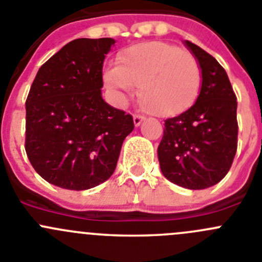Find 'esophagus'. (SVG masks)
<instances>
[{
  "instance_id": "obj_1",
  "label": "esophagus",
  "mask_w": 262,
  "mask_h": 262,
  "mask_svg": "<svg viewBox=\"0 0 262 262\" xmlns=\"http://www.w3.org/2000/svg\"><path fill=\"white\" fill-rule=\"evenodd\" d=\"M143 121H144V117H141V116H134V124H135L136 127L140 126L141 122H143Z\"/></svg>"
}]
</instances>
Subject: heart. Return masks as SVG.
<instances>
[{
    "instance_id": "heart-1",
    "label": "heart",
    "mask_w": 262,
    "mask_h": 262,
    "mask_svg": "<svg viewBox=\"0 0 262 262\" xmlns=\"http://www.w3.org/2000/svg\"><path fill=\"white\" fill-rule=\"evenodd\" d=\"M105 86L124 100L139 86V100L151 114L172 118L195 104L202 71L190 52L161 41L143 42L122 50L117 67L104 71Z\"/></svg>"
}]
</instances>
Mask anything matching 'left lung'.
Wrapping results in <instances>:
<instances>
[{
  "label": "left lung",
  "instance_id": "left-lung-1",
  "mask_svg": "<svg viewBox=\"0 0 262 262\" xmlns=\"http://www.w3.org/2000/svg\"><path fill=\"white\" fill-rule=\"evenodd\" d=\"M184 45L201 67V92L188 112L164 122L158 159L167 180L199 190L217 184L230 170L238 144L236 96L213 56L190 41Z\"/></svg>",
  "mask_w": 262,
  "mask_h": 262
}]
</instances>
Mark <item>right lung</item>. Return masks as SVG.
Wrapping results in <instances>:
<instances>
[{
  "label": "right lung",
  "mask_w": 262,
  "mask_h": 262,
  "mask_svg": "<svg viewBox=\"0 0 262 262\" xmlns=\"http://www.w3.org/2000/svg\"><path fill=\"white\" fill-rule=\"evenodd\" d=\"M113 38H78L39 68L26 101V151L36 172L68 190L113 175L133 116L101 96L103 63Z\"/></svg>",
  "instance_id": "obj_1"
}]
</instances>
